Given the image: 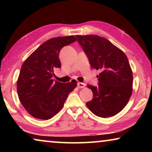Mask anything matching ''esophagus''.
<instances>
[{"mask_svg": "<svg viewBox=\"0 0 152 152\" xmlns=\"http://www.w3.org/2000/svg\"><path fill=\"white\" fill-rule=\"evenodd\" d=\"M77 86H78V88H83L85 87L86 84L84 83H82V82H78V84H77Z\"/></svg>", "mask_w": 152, "mask_h": 152, "instance_id": "esophagus-1", "label": "esophagus"}]
</instances>
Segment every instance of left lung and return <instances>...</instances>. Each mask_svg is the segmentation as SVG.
I'll use <instances>...</instances> for the list:
<instances>
[{
	"instance_id": "1",
	"label": "left lung",
	"mask_w": 152,
	"mask_h": 152,
	"mask_svg": "<svg viewBox=\"0 0 152 152\" xmlns=\"http://www.w3.org/2000/svg\"><path fill=\"white\" fill-rule=\"evenodd\" d=\"M92 68L101 70L98 86L88 84L93 93L86 106L95 115L109 117L121 111L132 94L133 73L123 51L96 35H76Z\"/></svg>"
}]
</instances>
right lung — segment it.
Segmentation results:
<instances>
[{
    "label": "right lung",
    "instance_id": "obj_1",
    "mask_svg": "<svg viewBox=\"0 0 152 152\" xmlns=\"http://www.w3.org/2000/svg\"><path fill=\"white\" fill-rule=\"evenodd\" d=\"M74 36L51 38L41 45L23 64L17 88L18 96L28 113L36 119L48 120L62 109L68 94L77 86L53 81V72L60 68L61 49L76 42Z\"/></svg>",
    "mask_w": 152,
    "mask_h": 152
}]
</instances>
